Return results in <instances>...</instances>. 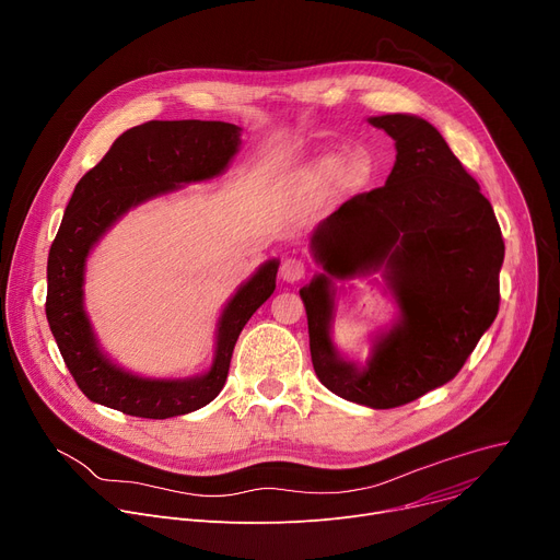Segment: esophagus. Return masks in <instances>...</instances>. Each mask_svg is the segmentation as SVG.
Returning a JSON list of instances; mask_svg holds the SVG:
<instances>
[{
	"mask_svg": "<svg viewBox=\"0 0 560 560\" xmlns=\"http://www.w3.org/2000/svg\"><path fill=\"white\" fill-rule=\"evenodd\" d=\"M307 273V265L305 260H300V257H284L282 265H280V276L287 280V282H298L303 280Z\"/></svg>",
	"mask_w": 560,
	"mask_h": 560,
	"instance_id": "1",
	"label": "esophagus"
}]
</instances>
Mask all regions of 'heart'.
Listing matches in <instances>:
<instances>
[{"label": "heart", "mask_w": 560, "mask_h": 560, "mask_svg": "<svg viewBox=\"0 0 560 560\" xmlns=\"http://www.w3.org/2000/svg\"><path fill=\"white\" fill-rule=\"evenodd\" d=\"M338 172H340V182L346 186H350V188L361 186L372 175V159L368 152H354V154H350V159L346 163H342L340 154L329 152V154L318 156L312 163L310 177L318 179V182H329L338 175Z\"/></svg>", "instance_id": "obj_1"}]
</instances>
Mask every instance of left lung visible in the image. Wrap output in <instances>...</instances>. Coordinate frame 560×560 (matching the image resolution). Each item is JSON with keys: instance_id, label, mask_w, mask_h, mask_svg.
<instances>
[{"instance_id": "1", "label": "left lung", "mask_w": 560, "mask_h": 560, "mask_svg": "<svg viewBox=\"0 0 560 560\" xmlns=\"http://www.w3.org/2000/svg\"><path fill=\"white\" fill-rule=\"evenodd\" d=\"M397 143L388 182L348 199L320 224L314 250L327 275L383 261L402 323L365 369L340 362L328 338L325 273L300 289L314 370L334 395L376 410L406 406L457 376L500 307L504 242L489 199L423 118H370Z\"/></svg>"}]
</instances>
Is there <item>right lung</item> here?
<instances>
[{"mask_svg":"<svg viewBox=\"0 0 560 560\" xmlns=\"http://www.w3.org/2000/svg\"><path fill=\"white\" fill-rule=\"evenodd\" d=\"M240 127L224 120H148L122 132L84 175L67 203L47 265V320L82 395L114 410L167 419L203 408L224 388L242 327L276 289L278 262H267L229 303L220 320L218 357L208 374L154 381L122 372L101 350L82 310L84 260L120 214L177 184L210 179L237 152Z\"/></svg>","mask_w":560,"mask_h":560,"instance_id":"add662e5","label":"right lung"}]
</instances>
